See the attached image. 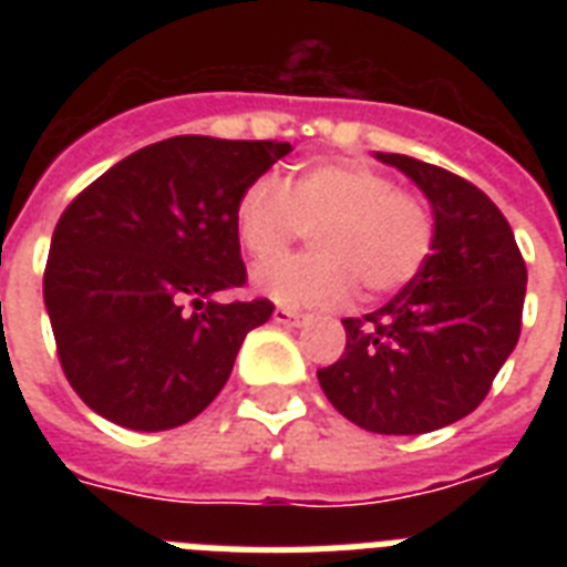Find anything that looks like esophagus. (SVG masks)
I'll use <instances>...</instances> for the list:
<instances>
[{
    "label": "esophagus",
    "instance_id": "34e87169",
    "mask_svg": "<svg viewBox=\"0 0 567 567\" xmlns=\"http://www.w3.org/2000/svg\"><path fill=\"white\" fill-rule=\"evenodd\" d=\"M274 320L276 323H282V327H297V323H302V315L300 311H293V309H285V306H279V309L274 311Z\"/></svg>",
    "mask_w": 567,
    "mask_h": 567
}]
</instances>
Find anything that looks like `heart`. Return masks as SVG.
Returning <instances> with one entry per match:
<instances>
[{
  "label": "heart",
  "mask_w": 567,
  "mask_h": 567,
  "mask_svg": "<svg viewBox=\"0 0 567 567\" xmlns=\"http://www.w3.org/2000/svg\"><path fill=\"white\" fill-rule=\"evenodd\" d=\"M306 228L316 249L265 267L256 288L293 309H332L353 293L385 297L421 274L435 247V214L417 194L364 162H311L291 179L258 176L235 203V231L256 265H272Z\"/></svg>",
  "instance_id": "heart-1"
}]
</instances>
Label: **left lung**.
Instances as JSON below:
<instances>
[{
  "label": "left lung",
  "mask_w": 567,
  "mask_h": 567,
  "mask_svg": "<svg viewBox=\"0 0 567 567\" xmlns=\"http://www.w3.org/2000/svg\"><path fill=\"white\" fill-rule=\"evenodd\" d=\"M417 182L435 212V247L394 300L344 318V355L320 368L323 394L379 435H421L483 403L518 344L527 265L509 220L456 173L377 153Z\"/></svg>",
  "instance_id": "1"
}]
</instances>
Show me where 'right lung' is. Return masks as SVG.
<instances>
[{
	"instance_id": "add662e5",
	"label": "right lung",
	"mask_w": 567,
	"mask_h": 567,
	"mask_svg": "<svg viewBox=\"0 0 567 567\" xmlns=\"http://www.w3.org/2000/svg\"><path fill=\"white\" fill-rule=\"evenodd\" d=\"M291 144L179 135L137 150L66 205L43 300L61 371L126 430L194 421L274 302H214L247 282L235 203Z\"/></svg>"
}]
</instances>
